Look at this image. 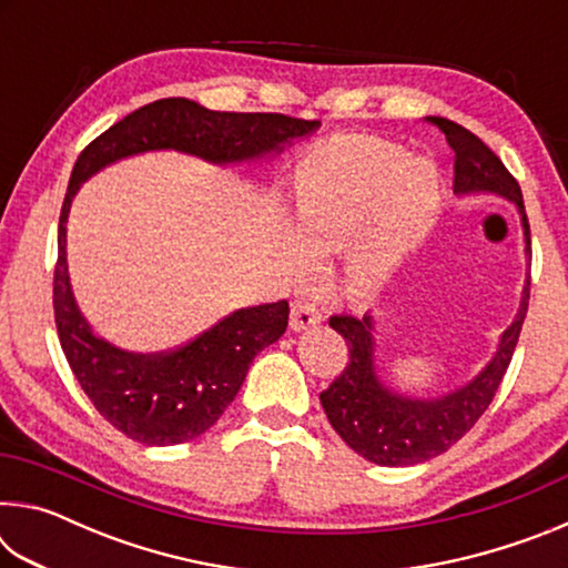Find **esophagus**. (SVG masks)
<instances>
[{
  "label": "esophagus",
  "mask_w": 568,
  "mask_h": 568,
  "mask_svg": "<svg viewBox=\"0 0 568 568\" xmlns=\"http://www.w3.org/2000/svg\"><path fill=\"white\" fill-rule=\"evenodd\" d=\"M321 323V313L318 307L311 305V303H303L297 301L291 305V328L293 331H303V328H311V325H318Z\"/></svg>",
  "instance_id": "esophagus-1"
}]
</instances>
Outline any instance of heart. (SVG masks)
Segmentation results:
<instances>
[{
  "label": "heart",
  "instance_id": "b5f03b06",
  "mask_svg": "<svg viewBox=\"0 0 568 568\" xmlns=\"http://www.w3.org/2000/svg\"><path fill=\"white\" fill-rule=\"evenodd\" d=\"M444 205V180L430 160H410L383 142H345L318 152L297 172L295 235L283 240L291 275L311 271L345 240V275L376 291L434 230Z\"/></svg>",
  "mask_w": 568,
  "mask_h": 568
}]
</instances>
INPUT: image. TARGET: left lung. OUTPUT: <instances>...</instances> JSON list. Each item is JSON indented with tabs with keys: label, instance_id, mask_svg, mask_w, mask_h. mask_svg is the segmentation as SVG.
<instances>
[{
	"label": "left lung",
	"instance_id": "left-lung-1",
	"mask_svg": "<svg viewBox=\"0 0 568 568\" xmlns=\"http://www.w3.org/2000/svg\"><path fill=\"white\" fill-rule=\"evenodd\" d=\"M434 124L446 134V142L456 155V195H496L514 203L521 217L526 257L531 261V233H528L524 195L511 172L474 132L446 118H434ZM528 285L531 281H526L516 318L498 338L491 361L464 386L438 398L406 396L378 376L373 313H365L363 318L333 315L331 328L343 335L351 351L345 371L321 393L323 410L335 434L355 454L378 466H416L448 450L466 430L474 428L501 386L526 318Z\"/></svg>",
	"mask_w": 568,
	"mask_h": 568
}]
</instances>
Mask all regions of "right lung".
<instances>
[{
    "label": "right lung",
    "instance_id": "right-lung-1",
    "mask_svg": "<svg viewBox=\"0 0 568 568\" xmlns=\"http://www.w3.org/2000/svg\"><path fill=\"white\" fill-rule=\"evenodd\" d=\"M321 128L273 112H215L185 98L158 100L114 122L80 152L60 215L54 321L67 363L82 390L124 436L145 446H175L203 436L235 400L250 363L287 328L285 301L240 307L185 345L162 353L122 351L100 338L74 301L67 267V217L82 182L114 162L175 150L213 165H243L281 155Z\"/></svg>",
    "mask_w": 568,
    "mask_h": 568
}]
</instances>
